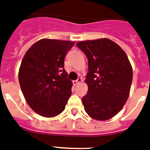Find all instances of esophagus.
<instances>
[{
  "instance_id": "obj_1",
  "label": "esophagus",
  "mask_w": 150,
  "mask_h": 150,
  "mask_svg": "<svg viewBox=\"0 0 150 150\" xmlns=\"http://www.w3.org/2000/svg\"><path fill=\"white\" fill-rule=\"evenodd\" d=\"M80 82H82V79H81V78H78L77 80H74V81H73V83H74V85L76 86V85H77V84Z\"/></svg>"
}]
</instances>
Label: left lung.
Returning <instances> with one entry per match:
<instances>
[{
  "label": "left lung",
  "mask_w": 150,
  "mask_h": 150,
  "mask_svg": "<svg viewBox=\"0 0 150 150\" xmlns=\"http://www.w3.org/2000/svg\"><path fill=\"white\" fill-rule=\"evenodd\" d=\"M88 60L85 82L88 91L82 98L86 113L97 120H107L122 110L129 94L133 69L127 54L107 38L78 42Z\"/></svg>",
  "instance_id": "8db88e82"
}]
</instances>
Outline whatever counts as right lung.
<instances>
[{"mask_svg":"<svg viewBox=\"0 0 150 150\" xmlns=\"http://www.w3.org/2000/svg\"><path fill=\"white\" fill-rule=\"evenodd\" d=\"M74 42L42 39L26 52L19 70L20 86L34 112L54 117L65 109L72 81L64 69V58Z\"/></svg>","mask_w":150,"mask_h":150,"instance_id":"right-lung-1","label":"right lung"}]
</instances>
